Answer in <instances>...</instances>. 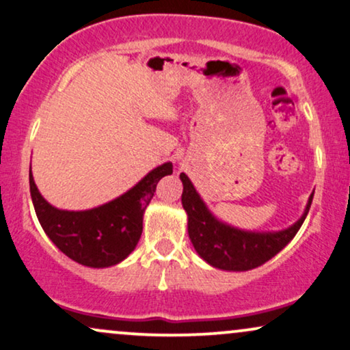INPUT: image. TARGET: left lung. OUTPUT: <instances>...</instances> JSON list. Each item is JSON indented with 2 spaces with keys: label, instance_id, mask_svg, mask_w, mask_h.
<instances>
[{
  "label": "left lung",
  "instance_id": "1",
  "mask_svg": "<svg viewBox=\"0 0 350 350\" xmlns=\"http://www.w3.org/2000/svg\"><path fill=\"white\" fill-rule=\"evenodd\" d=\"M183 180V206L187 213V231L193 249L211 267L224 271H249L267 263L293 241L310 210L313 193L304 213L293 226L281 231H245L224 223L211 213L187 174Z\"/></svg>",
  "mask_w": 350,
  "mask_h": 350
}]
</instances>
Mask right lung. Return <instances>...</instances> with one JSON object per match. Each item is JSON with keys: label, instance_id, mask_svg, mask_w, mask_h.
I'll return each mask as SVG.
<instances>
[{"label": "right lung", "instance_id": "add662e5", "mask_svg": "<svg viewBox=\"0 0 350 350\" xmlns=\"http://www.w3.org/2000/svg\"><path fill=\"white\" fill-rule=\"evenodd\" d=\"M172 174V163H163L134 187L111 202L90 210H61L43 198L29 172L35 213L50 241L66 256L90 268L121 263L134 252L142 236L144 213L154 196L158 180Z\"/></svg>", "mask_w": 350, "mask_h": 350}]
</instances>
